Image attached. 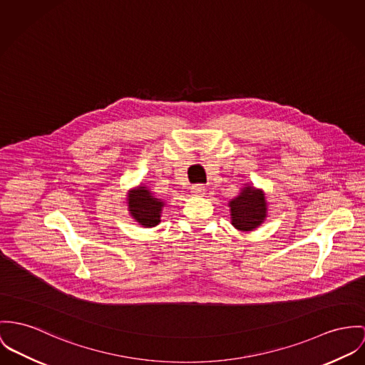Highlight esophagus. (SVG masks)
<instances>
[{
	"mask_svg": "<svg viewBox=\"0 0 365 365\" xmlns=\"http://www.w3.org/2000/svg\"><path fill=\"white\" fill-rule=\"evenodd\" d=\"M204 192H205L204 185L196 183V185H193V186H192V193H193L195 196H202V195H204Z\"/></svg>",
	"mask_w": 365,
	"mask_h": 365,
	"instance_id": "esophagus-1",
	"label": "esophagus"
}]
</instances>
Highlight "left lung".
I'll list each match as a JSON object with an SVG mask.
<instances>
[{"label": "left lung", "mask_w": 365, "mask_h": 365, "mask_svg": "<svg viewBox=\"0 0 365 365\" xmlns=\"http://www.w3.org/2000/svg\"><path fill=\"white\" fill-rule=\"evenodd\" d=\"M232 225L240 230H252L265 220L267 202L262 192L246 187L243 192L229 202Z\"/></svg>", "instance_id": "left-lung-1"}]
</instances>
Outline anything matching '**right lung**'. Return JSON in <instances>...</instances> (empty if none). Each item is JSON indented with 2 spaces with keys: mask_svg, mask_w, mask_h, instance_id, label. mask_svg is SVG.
I'll use <instances>...</instances> for the list:
<instances>
[{
  "mask_svg": "<svg viewBox=\"0 0 365 365\" xmlns=\"http://www.w3.org/2000/svg\"><path fill=\"white\" fill-rule=\"evenodd\" d=\"M128 200L129 211L139 224L147 227L160 224V214L164 207V202L160 198L151 196L145 187H139L129 195Z\"/></svg>",
  "mask_w": 365,
  "mask_h": 365,
  "instance_id": "right-lung-1",
  "label": "right lung"
}]
</instances>
